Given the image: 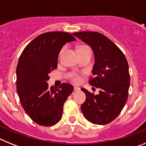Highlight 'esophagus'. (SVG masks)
I'll list each match as a JSON object with an SVG mask.
<instances>
[{
  "label": "esophagus",
  "instance_id": "34e87169",
  "mask_svg": "<svg viewBox=\"0 0 146 146\" xmlns=\"http://www.w3.org/2000/svg\"><path fill=\"white\" fill-rule=\"evenodd\" d=\"M74 90L75 91H79V90H80V87H77V86H74Z\"/></svg>",
  "mask_w": 146,
  "mask_h": 146
}]
</instances>
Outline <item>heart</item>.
Here are the masks:
<instances>
[{"instance_id": "1", "label": "heart", "mask_w": 146, "mask_h": 146, "mask_svg": "<svg viewBox=\"0 0 146 146\" xmlns=\"http://www.w3.org/2000/svg\"><path fill=\"white\" fill-rule=\"evenodd\" d=\"M90 50L88 46H86V45H82V46H80L78 47V50ZM71 80L74 83H79V82H81L82 80V76L79 74V73H77V72H74V73H72L70 74V77H69Z\"/></svg>"}]
</instances>
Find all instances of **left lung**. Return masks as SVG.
Masks as SVG:
<instances>
[{"instance_id":"8db88e82","label":"left lung","mask_w":146,"mask_h":146,"mask_svg":"<svg viewBox=\"0 0 146 146\" xmlns=\"http://www.w3.org/2000/svg\"><path fill=\"white\" fill-rule=\"evenodd\" d=\"M92 48L94 63L89 80L91 86L100 89L99 94L81 88L86 99L81 106L85 118L91 123L108 124L118 117L128 98L130 77L124 54L108 37L98 32L73 33Z\"/></svg>"}]
</instances>
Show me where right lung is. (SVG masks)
Segmentation results:
<instances>
[{
  "label": "right lung",
  "instance_id": "add662e5",
  "mask_svg": "<svg viewBox=\"0 0 146 146\" xmlns=\"http://www.w3.org/2000/svg\"><path fill=\"white\" fill-rule=\"evenodd\" d=\"M72 34L53 31L42 33L23 50L17 66V91L25 113L37 124L50 126L60 120L63 108L74 87L62 83L49 88V74L57 69L62 47L75 41Z\"/></svg>",
  "mask_w": 146,
  "mask_h": 146
}]
</instances>
